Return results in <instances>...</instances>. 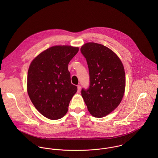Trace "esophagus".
Returning a JSON list of instances; mask_svg holds the SVG:
<instances>
[{
	"instance_id": "esophagus-1",
	"label": "esophagus",
	"mask_w": 158,
	"mask_h": 158,
	"mask_svg": "<svg viewBox=\"0 0 158 158\" xmlns=\"http://www.w3.org/2000/svg\"><path fill=\"white\" fill-rule=\"evenodd\" d=\"M77 89H78V92H80L81 90V86L80 85L77 86Z\"/></svg>"
}]
</instances>
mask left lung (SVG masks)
Returning <instances> with one entry per match:
<instances>
[{
	"mask_svg": "<svg viewBox=\"0 0 158 158\" xmlns=\"http://www.w3.org/2000/svg\"><path fill=\"white\" fill-rule=\"evenodd\" d=\"M88 65L90 86L81 95L90 114L105 117L117 108L125 90V73L119 57L105 45L87 43L81 47Z\"/></svg>",
	"mask_w": 158,
	"mask_h": 158,
	"instance_id": "1",
	"label": "left lung"
}]
</instances>
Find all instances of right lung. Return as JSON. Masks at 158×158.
<instances>
[{
    "label": "right lung",
    "mask_w": 158,
    "mask_h": 158,
    "mask_svg": "<svg viewBox=\"0 0 158 158\" xmlns=\"http://www.w3.org/2000/svg\"><path fill=\"white\" fill-rule=\"evenodd\" d=\"M78 47L52 46L36 56L28 70L27 88L36 109L50 120L63 117L70 100L77 91L71 83L68 70L70 61Z\"/></svg>",
    "instance_id": "add662e5"
}]
</instances>
